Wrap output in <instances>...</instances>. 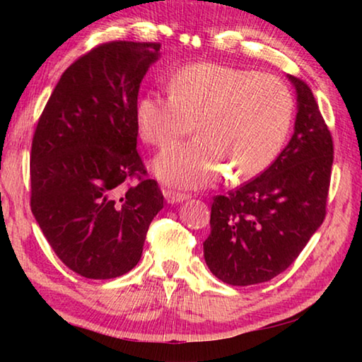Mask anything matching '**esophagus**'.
<instances>
[{
  "mask_svg": "<svg viewBox=\"0 0 362 362\" xmlns=\"http://www.w3.org/2000/svg\"><path fill=\"white\" fill-rule=\"evenodd\" d=\"M164 198L169 204H177V203H183V201H187L192 198V196L187 194V193H179V192H174V189H164L163 192Z\"/></svg>",
  "mask_w": 362,
  "mask_h": 362,
  "instance_id": "esophagus-1",
  "label": "esophagus"
}]
</instances>
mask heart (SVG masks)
I'll return each mask as SVG.
<instances>
[{
  "mask_svg": "<svg viewBox=\"0 0 362 362\" xmlns=\"http://www.w3.org/2000/svg\"><path fill=\"white\" fill-rule=\"evenodd\" d=\"M169 97L137 102L136 119L146 144L173 145L192 129L196 140L174 145L153 161V173L175 188H204L226 170L247 180L267 169L283 146L292 97L278 78L220 64H196L170 78Z\"/></svg>",
  "mask_w": 362,
  "mask_h": 362,
  "instance_id": "1",
  "label": "heart"
}]
</instances>
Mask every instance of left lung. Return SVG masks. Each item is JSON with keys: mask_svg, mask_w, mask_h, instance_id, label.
<instances>
[{"mask_svg": "<svg viewBox=\"0 0 362 362\" xmlns=\"http://www.w3.org/2000/svg\"><path fill=\"white\" fill-rule=\"evenodd\" d=\"M287 79L297 95L289 144L257 179L212 203L204 260L231 286L265 283L283 273L326 217L332 137L311 89L296 76Z\"/></svg>", "mask_w": 362, "mask_h": 362, "instance_id": "1", "label": "left lung"}]
</instances>
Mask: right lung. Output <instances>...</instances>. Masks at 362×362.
<instances>
[{
  "instance_id": "obj_1",
  "label": "right lung",
  "mask_w": 362,
  "mask_h": 362,
  "mask_svg": "<svg viewBox=\"0 0 362 362\" xmlns=\"http://www.w3.org/2000/svg\"><path fill=\"white\" fill-rule=\"evenodd\" d=\"M158 42L112 41L60 76L36 126L32 212L54 252L89 279L137 265L146 231L163 209L156 180L137 153L140 83L159 59ZM139 180L126 187L127 180Z\"/></svg>"
}]
</instances>
